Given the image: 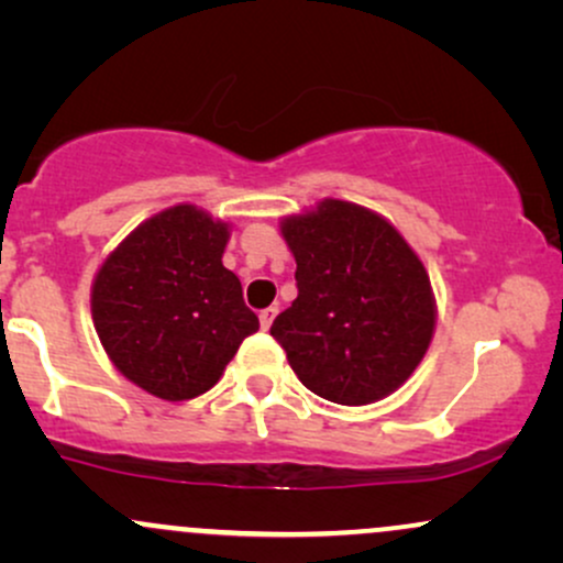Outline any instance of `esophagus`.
Segmentation results:
<instances>
[{
  "mask_svg": "<svg viewBox=\"0 0 563 563\" xmlns=\"http://www.w3.org/2000/svg\"><path fill=\"white\" fill-rule=\"evenodd\" d=\"M275 314H277V307H267V309H262V312H260V322H262L264 331H269V325H273Z\"/></svg>",
  "mask_w": 563,
  "mask_h": 563,
  "instance_id": "34e87169",
  "label": "esophagus"
}]
</instances>
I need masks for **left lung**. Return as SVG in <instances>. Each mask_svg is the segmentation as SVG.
I'll return each instance as SVG.
<instances>
[{
  "mask_svg": "<svg viewBox=\"0 0 563 563\" xmlns=\"http://www.w3.org/2000/svg\"><path fill=\"white\" fill-rule=\"evenodd\" d=\"M296 260L294 303L269 328L318 397L371 405L421 365L437 325L429 273L391 222L325 198L280 222Z\"/></svg>",
  "mask_w": 563,
  "mask_h": 563,
  "instance_id": "obj_1",
  "label": "left lung"
}]
</instances>
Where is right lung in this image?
I'll list each match as a JSON object with an SVG mask.
<instances>
[{"mask_svg": "<svg viewBox=\"0 0 563 563\" xmlns=\"http://www.w3.org/2000/svg\"><path fill=\"white\" fill-rule=\"evenodd\" d=\"M230 224L192 203L145 219L92 283L100 344L140 389L169 402L209 391L260 318L222 264Z\"/></svg>", "mask_w": 563, "mask_h": 563, "instance_id": "add662e5", "label": "right lung"}]
</instances>
